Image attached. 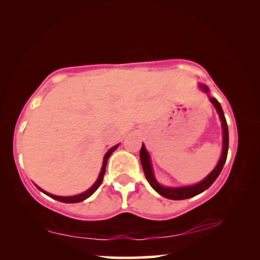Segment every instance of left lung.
Here are the masks:
<instances>
[{"mask_svg": "<svg viewBox=\"0 0 260 260\" xmlns=\"http://www.w3.org/2000/svg\"><path fill=\"white\" fill-rule=\"evenodd\" d=\"M200 89L208 93L209 89L204 84H199ZM209 101H211L214 108L216 109L217 113H219V117L221 119V125H222V134H223V146H222V154L219 159V163L216 164V167L214 168V170L209 174L205 179L201 180L200 183L196 185H191V186H184V187H164L162 185L158 184L157 180H156L154 172H152L151 163H150V156L148 154L146 147L142 145L141 150H140V159H141V164L143 168V172H145V176L148 180V183L150 184V186L155 189L156 192L159 193L160 196L164 198H168V199L171 200H183V199H188V198H192L199 193L204 192L205 189H207L211 185L215 182V179L219 177L220 172L223 168L226 155H228V147H229V134H228V125H226L223 111L220 105V103L217 102L215 98L209 97Z\"/></svg>", "mask_w": 260, "mask_h": 260, "instance_id": "left-lung-1", "label": "left lung"}]
</instances>
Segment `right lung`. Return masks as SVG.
<instances>
[{
	"label": "right lung",
	"instance_id": "add662e5",
	"mask_svg": "<svg viewBox=\"0 0 260 260\" xmlns=\"http://www.w3.org/2000/svg\"><path fill=\"white\" fill-rule=\"evenodd\" d=\"M119 147V145H115L114 147H112L111 148V149L106 152L105 154V156H104V160H103V167H102V170H101V172H100V176H98V178H97V180L96 182H94V184L92 185L91 187H90L89 189H86L85 192H83V193H81V194H77V196H73V197H59V196H54V194H51V193H47V192H45L44 189H41L40 187H38L36 185L37 187H38L41 192H44L45 194H47L48 197H51V198H53V199H55V200H57V201H61V203H66V204H75V203H81V201H83V200H85L86 198H89L90 196H92L93 193H94V191H96V189L100 187V185L102 184V182H103V178H104V175H105V169H106V163H108V159H109V157L111 156V154H112V152L117 149V148Z\"/></svg>",
	"mask_w": 260,
	"mask_h": 260
}]
</instances>
